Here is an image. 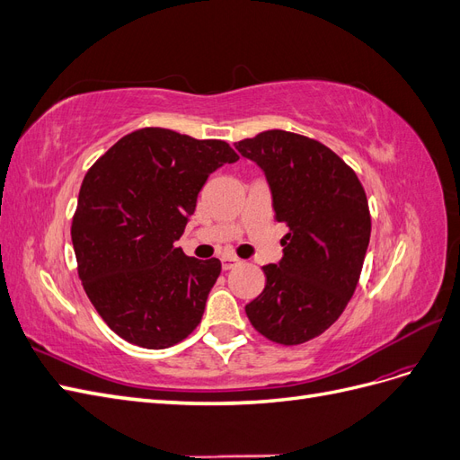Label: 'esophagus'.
I'll return each instance as SVG.
<instances>
[{
  "label": "esophagus",
  "instance_id": "1",
  "mask_svg": "<svg viewBox=\"0 0 460 460\" xmlns=\"http://www.w3.org/2000/svg\"><path fill=\"white\" fill-rule=\"evenodd\" d=\"M220 261H222V269H225V270H230L234 267H238V264H242V259L234 257V255H225Z\"/></svg>",
  "mask_w": 460,
  "mask_h": 460
}]
</instances>
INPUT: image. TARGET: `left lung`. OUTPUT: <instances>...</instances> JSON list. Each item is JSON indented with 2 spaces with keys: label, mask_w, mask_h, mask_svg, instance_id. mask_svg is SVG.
I'll list each match as a JSON object with an SVG mask.
<instances>
[{
  "label": "left lung",
  "mask_w": 460,
  "mask_h": 460,
  "mask_svg": "<svg viewBox=\"0 0 460 460\" xmlns=\"http://www.w3.org/2000/svg\"><path fill=\"white\" fill-rule=\"evenodd\" d=\"M262 171L278 222L289 232L284 257L262 267L267 286L245 305L257 332L282 345L328 330L349 303L370 242L367 193L336 153L286 130L235 144Z\"/></svg>",
  "instance_id": "8db88e82"
}]
</instances>
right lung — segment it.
<instances>
[{"instance_id":"right-lung-1","label":"right lung","mask_w":460,"mask_h":460,"mask_svg":"<svg viewBox=\"0 0 460 460\" xmlns=\"http://www.w3.org/2000/svg\"><path fill=\"white\" fill-rule=\"evenodd\" d=\"M238 159L226 142L142 128L84 176L71 230L78 274L122 340L164 349L201 323L220 261L188 257L174 243L208 174Z\"/></svg>"}]
</instances>
